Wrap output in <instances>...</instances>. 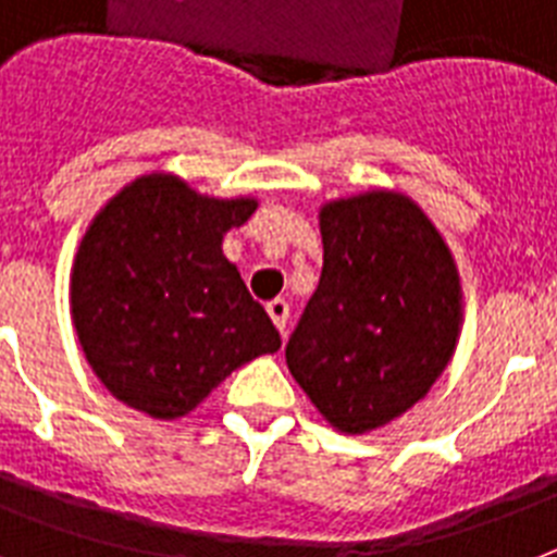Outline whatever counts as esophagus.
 I'll return each instance as SVG.
<instances>
[{
	"label": "esophagus",
	"mask_w": 557,
	"mask_h": 557,
	"mask_svg": "<svg viewBox=\"0 0 557 557\" xmlns=\"http://www.w3.org/2000/svg\"><path fill=\"white\" fill-rule=\"evenodd\" d=\"M265 312H269V318L274 321V326L280 330V335L286 338V323H288V304L283 300V297H274V300H269L265 304Z\"/></svg>",
	"instance_id": "esophagus-1"
}]
</instances>
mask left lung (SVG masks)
<instances>
[{"mask_svg": "<svg viewBox=\"0 0 557 557\" xmlns=\"http://www.w3.org/2000/svg\"><path fill=\"white\" fill-rule=\"evenodd\" d=\"M321 283L288 338L286 364L341 433L379 431L428 396L462 330L448 243L401 190L321 205Z\"/></svg>", "mask_w": 557, "mask_h": 557, "instance_id": "1", "label": "left lung"}]
</instances>
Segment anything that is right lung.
<instances>
[{
	"instance_id": "right-lung-1",
	"label": "right lung",
	"mask_w": 557,
	"mask_h": 557,
	"mask_svg": "<svg viewBox=\"0 0 557 557\" xmlns=\"http://www.w3.org/2000/svg\"><path fill=\"white\" fill-rule=\"evenodd\" d=\"M260 201L219 199L156 170L124 185L86 227L69 304L81 349L126 407L173 422L243 364L280 349L222 243Z\"/></svg>"
}]
</instances>
